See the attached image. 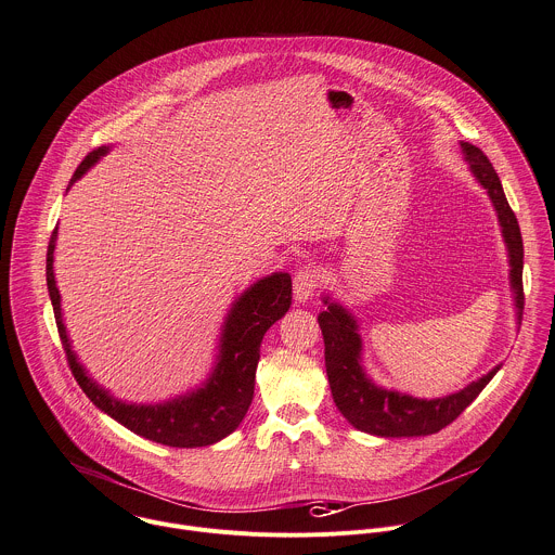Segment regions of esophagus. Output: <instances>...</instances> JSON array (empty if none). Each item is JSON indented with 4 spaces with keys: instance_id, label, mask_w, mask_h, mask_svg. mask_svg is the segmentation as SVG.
I'll return each mask as SVG.
<instances>
[{
    "instance_id": "34e87169",
    "label": "esophagus",
    "mask_w": 555,
    "mask_h": 555,
    "mask_svg": "<svg viewBox=\"0 0 555 555\" xmlns=\"http://www.w3.org/2000/svg\"><path fill=\"white\" fill-rule=\"evenodd\" d=\"M318 281H320V274L313 266H302L296 276H294V298L296 302H307L315 287H318Z\"/></svg>"
}]
</instances>
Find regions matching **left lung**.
I'll return each instance as SVG.
<instances>
[{"mask_svg": "<svg viewBox=\"0 0 555 555\" xmlns=\"http://www.w3.org/2000/svg\"><path fill=\"white\" fill-rule=\"evenodd\" d=\"M464 160L473 178L486 190L507 248L509 289L516 309V324L522 320V240L514 211L507 205L501 180L488 156L468 141H460ZM324 311L318 322L324 335V365L333 401L341 416L359 431L379 438H418L431 436L451 425L501 371L496 363L490 373L466 388L438 397L421 399L408 392L384 388L373 382L363 365V339L357 315L328 292H322Z\"/></svg>", "mask_w": 555, "mask_h": 555, "instance_id": "obj_1", "label": "left lung"}]
</instances>
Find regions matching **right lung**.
<instances>
[{
  "label": "right lung",
  "instance_id": "add662e5",
  "mask_svg": "<svg viewBox=\"0 0 555 555\" xmlns=\"http://www.w3.org/2000/svg\"><path fill=\"white\" fill-rule=\"evenodd\" d=\"M108 152L111 145H104L87 154V158L78 165L69 188ZM56 237L59 227L48 246V292L69 367L91 403L132 434L165 447H209L231 436L253 403L261 339L266 331L289 311L292 276L287 272H272L261 276L231 302V309L227 311L220 326L214 365L203 384L165 401L132 403L100 386L89 375L72 346L54 274Z\"/></svg>",
  "mask_w": 555,
  "mask_h": 555
}]
</instances>
